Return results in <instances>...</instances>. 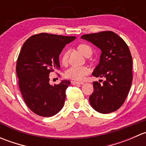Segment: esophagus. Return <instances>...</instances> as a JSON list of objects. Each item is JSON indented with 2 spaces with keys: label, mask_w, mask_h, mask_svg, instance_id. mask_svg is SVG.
<instances>
[{
  "label": "esophagus",
  "mask_w": 146,
  "mask_h": 146,
  "mask_svg": "<svg viewBox=\"0 0 146 146\" xmlns=\"http://www.w3.org/2000/svg\"><path fill=\"white\" fill-rule=\"evenodd\" d=\"M73 85H83V82H77V81H72Z\"/></svg>",
  "instance_id": "esophagus-1"
}]
</instances>
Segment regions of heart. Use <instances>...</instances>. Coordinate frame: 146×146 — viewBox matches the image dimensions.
<instances>
[{
    "label": "heart",
    "instance_id": "b5f03b06",
    "mask_svg": "<svg viewBox=\"0 0 146 146\" xmlns=\"http://www.w3.org/2000/svg\"><path fill=\"white\" fill-rule=\"evenodd\" d=\"M78 50L85 57H88V56L92 55V48L90 46L85 44H81L78 46ZM68 53L64 52L61 56V61L62 64L66 65L68 62ZM90 73V69L85 66H82V67H76V66H73L70 68L68 69L66 72V76L68 78H70L73 80H77V81H80L85 78V76Z\"/></svg>",
    "mask_w": 146,
    "mask_h": 146
}]
</instances>
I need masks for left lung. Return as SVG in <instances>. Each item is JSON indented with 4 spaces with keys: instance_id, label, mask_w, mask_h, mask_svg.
Instances as JSON below:
<instances>
[{
    "instance_id": "8db88e82",
    "label": "left lung",
    "mask_w": 146,
    "mask_h": 146,
    "mask_svg": "<svg viewBox=\"0 0 146 146\" xmlns=\"http://www.w3.org/2000/svg\"><path fill=\"white\" fill-rule=\"evenodd\" d=\"M101 50L100 62L92 76L105 78L100 85L93 82L94 92L90 96L91 106L102 114L117 111L123 104L132 83V57L126 42L111 31L82 35Z\"/></svg>"
}]
</instances>
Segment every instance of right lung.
Listing matches in <instances>:
<instances>
[{"label":"right lung","mask_w":146,"mask_h":146,"mask_svg":"<svg viewBox=\"0 0 146 146\" xmlns=\"http://www.w3.org/2000/svg\"><path fill=\"white\" fill-rule=\"evenodd\" d=\"M76 38L41 33L30 36L22 47L16 65L19 88L27 107L37 115L52 117L64 107L70 82L51 85L49 74L59 70L60 54Z\"/></svg>","instance_id":"add662e5"}]
</instances>
